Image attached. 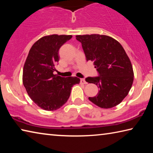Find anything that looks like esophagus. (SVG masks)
I'll use <instances>...</instances> for the list:
<instances>
[{
	"instance_id": "1",
	"label": "esophagus",
	"mask_w": 153,
	"mask_h": 153,
	"mask_svg": "<svg viewBox=\"0 0 153 153\" xmlns=\"http://www.w3.org/2000/svg\"><path fill=\"white\" fill-rule=\"evenodd\" d=\"M80 82H81V84H87V82H86V80H85L84 79H80Z\"/></svg>"
}]
</instances>
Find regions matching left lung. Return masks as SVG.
Returning <instances> with one entry per match:
<instances>
[{
	"label": "left lung",
	"instance_id": "8db88e82",
	"mask_svg": "<svg viewBox=\"0 0 153 153\" xmlns=\"http://www.w3.org/2000/svg\"><path fill=\"white\" fill-rule=\"evenodd\" d=\"M87 61L94 62L99 74L86 81L97 85L99 91L88 99L98 107L110 108L122 101L130 90L134 81L131 61L121 44L106 35H77Z\"/></svg>",
	"mask_w": 153,
	"mask_h": 153
}]
</instances>
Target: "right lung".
Instances as JSON below:
<instances>
[{
	"label": "right lung",
	"mask_w": 153,
	"mask_h": 153,
	"mask_svg": "<svg viewBox=\"0 0 153 153\" xmlns=\"http://www.w3.org/2000/svg\"><path fill=\"white\" fill-rule=\"evenodd\" d=\"M71 35L43 36L30 48L23 69V84L29 97L38 107L55 111L65 103L71 88L79 84L77 77H62L53 72L59 61V50Z\"/></svg>",
	"instance_id": "1"
}]
</instances>
